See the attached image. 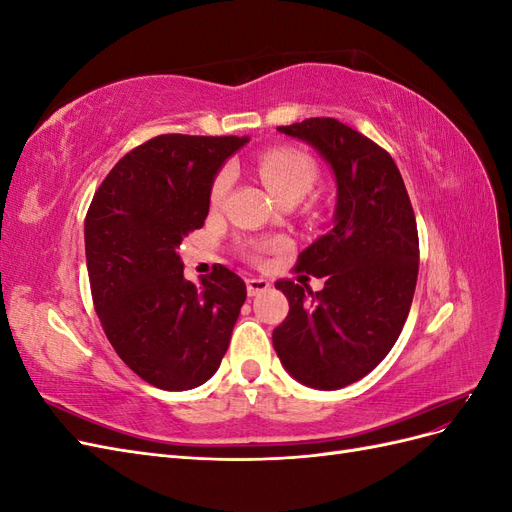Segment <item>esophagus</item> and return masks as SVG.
Segmentation results:
<instances>
[{
	"label": "esophagus",
	"mask_w": 512,
	"mask_h": 512,
	"mask_svg": "<svg viewBox=\"0 0 512 512\" xmlns=\"http://www.w3.org/2000/svg\"><path fill=\"white\" fill-rule=\"evenodd\" d=\"M245 284H247V294H250V297H256V294L271 288L269 280H265V277H247Z\"/></svg>",
	"instance_id": "esophagus-1"
}]
</instances>
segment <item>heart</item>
I'll use <instances>...</instances> for the list:
<instances>
[{
  "instance_id": "1",
  "label": "heart",
  "mask_w": 512,
  "mask_h": 512,
  "mask_svg": "<svg viewBox=\"0 0 512 512\" xmlns=\"http://www.w3.org/2000/svg\"><path fill=\"white\" fill-rule=\"evenodd\" d=\"M258 173L265 181L269 192L277 200L294 198L299 200L305 196L318 179V164L309 153L292 147H273L260 153L258 158ZM232 183V170L222 168L218 175L213 177L209 188V205L218 207L226 198ZM269 250V245L254 243L245 247V254L252 260H258L262 254Z\"/></svg>"
}]
</instances>
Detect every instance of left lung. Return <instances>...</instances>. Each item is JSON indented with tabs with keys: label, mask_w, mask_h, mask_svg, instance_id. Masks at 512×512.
<instances>
[{
	"label": "left lung",
	"mask_w": 512,
	"mask_h": 512,
	"mask_svg": "<svg viewBox=\"0 0 512 512\" xmlns=\"http://www.w3.org/2000/svg\"><path fill=\"white\" fill-rule=\"evenodd\" d=\"M280 132L314 145L337 181L335 226L299 254L294 269L327 277L277 280L290 312L273 348L292 378L312 389H342L367 376L395 346L418 277V230L410 196L389 151L333 117Z\"/></svg>",
	"instance_id": "8db88e82"
}]
</instances>
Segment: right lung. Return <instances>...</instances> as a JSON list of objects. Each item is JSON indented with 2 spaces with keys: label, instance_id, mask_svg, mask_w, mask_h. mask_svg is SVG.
<instances>
[{
  "label": "right lung",
  "instance_id": "obj_1",
  "mask_svg": "<svg viewBox=\"0 0 512 512\" xmlns=\"http://www.w3.org/2000/svg\"><path fill=\"white\" fill-rule=\"evenodd\" d=\"M247 138L160 134L126 153L85 218L91 297L108 342L138 378L188 391L218 371L245 282L224 265L183 277L177 247L203 228L209 188Z\"/></svg>",
  "mask_w": 512,
  "mask_h": 512
}]
</instances>
